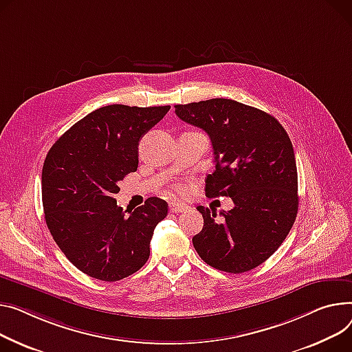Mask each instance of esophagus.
<instances>
[{
  "label": "esophagus",
  "instance_id": "esophagus-1",
  "mask_svg": "<svg viewBox=\"0 0 352 352\" xmlns=\"http://www.w3.org/2000/svg\"><path fill=\"white\" fill-rule=\"evenodd\" d=\"M186 208H188V206H185L184 204H178V202H171V204H170V212H173V214H178V212H185V210H186Z\"/></svg>",
  "mask_w": 352,
  "mask_h": 352
}]
</instances>
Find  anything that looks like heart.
<instances>
[{
	"mask_svg": "<svg viewBox=\"0 0 352 352\" xmlns=\"http://www.w3.org/2000/svg\"><path fill=\"white\" fill-rule=\"evenodd\" d=\"M173 192H174V194H177V195H178V194H181V192H182V188H181V186H178V185H175V186H174V188H173Z\"/></svg>",
	"mask_w": 352,
	"mask_h": 352,
	"instance_id": "heart-1",
	"label": "heart"
}]
</instances>
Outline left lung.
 Returning a JSON list of instances; mask_svg holds the SVG:
<instances>
[{
	"mask_svg": "<svg viewBox=\"0 0 352 352\" xmlns=\"http://www.w3.org/2000/svg\"><path fill=\"white\" fill-rule=\"evenodd\" d=\"M185 123L208 133L215 171L205 179L209 198L229 197L233 206H205L204 228L192 238L201 259L218 270L243 273L262 265L283 243L298 209L297 167L290 138L273 116L230 99L177 104Z\"/></svg>",
	"mask_w": 352,
	"mask_h": 352,
	"instance_id": "8db88e82",
	"label": "left lung"
}]
</instances>
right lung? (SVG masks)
Listing matches in <instances>:
<instances>
[{
	"label": "right lung",
	"instance_id": "add662e5",
	"mask_svg": "<svg viewBox=\"0 0 352 352\" xmlns=\"http://www.w3.org/2000/svg\"><path fill=\"white\" fill-rule=\"evenodd\" d=\"M170 106L110 104L89 113L51 147L42 168L45 221L69 262L87 276L117 282L142 269L153 232L167 217L157 197L126 215L117 182L138 167V143Z\"/></svg>",
	"mask_w": 352,
	"mask_h": 352
}]
</instances>
